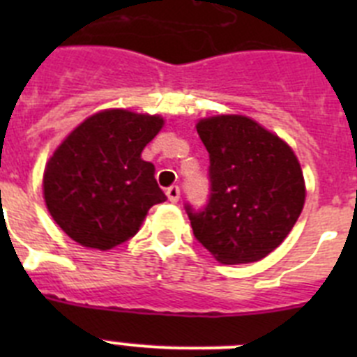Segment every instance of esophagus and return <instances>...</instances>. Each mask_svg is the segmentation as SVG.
Wrapping results in <instances>:
<instances>
[{
    "instance_id": "34e87169",
    "label": "esophagus",
    "mask_w": 357,
    "mask_h": 357,
    "mask_svg": "<svg viewBox=\"0 0 357 357\" xmlns=\"http://www.w3.org/2000/svg\"><path fill=\"white\" fill-rule=\"evenodd\" d=\"M166 197H168V200L172 202V204H176L178 198H181V189L176 188V185H172V188H168V191H166Z\"/></svg>"
}]
</instances>
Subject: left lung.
Listing matches in <instances>:
<instances>
[{
  "label": "left lung",
  "instance_id": "left-lung-1",
  "mask_svg": "<svg viewBox=\"0 0 357 357\" xmlns=\"http://www.w3.org/2000/svg\"><path fill=\"white\" fill-rule=\"evenodd\" d=\"M209 151L211 198L185 207L195 238L218 263L261 261L288 238L305 204L301 162L284 139L241 114L197 123Z\"/></svg>",
  "mask_w": 357,
  "mask_h": 357
}]
</instances>
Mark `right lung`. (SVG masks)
Wrapping results in <instances>:
<instances>
[{
    "label": "right lung",
    "mask_w": 357,
    "mask_h": 357,
    "mask_svg": "<svg viewBox=\"0 0 357 357\" xmlns=\"http://www.w3.org/2000/svg\"><path fill=\"white\" fill-rule=\"evenodd\" d=\"M162 127L159 114L105 109L55 148L44 166V204L73 241L110 250L139 230L151 206L166 200L155 166L141 159Z\"/></svg>",
    "instance_id": "1"
}]
</instances>
